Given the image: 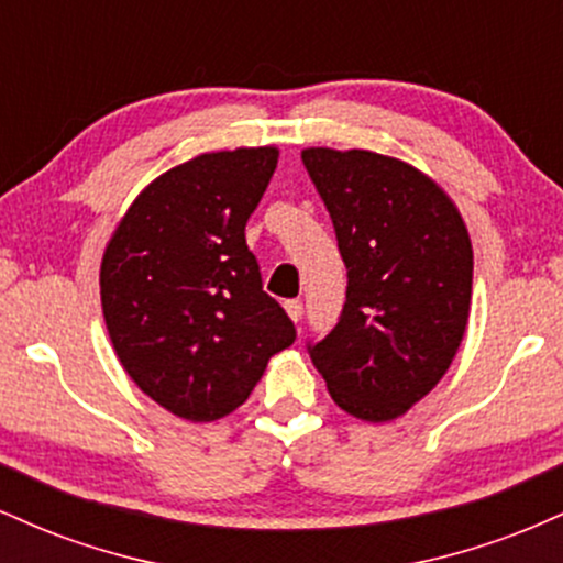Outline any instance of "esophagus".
I'll return each mask as SVG.
<instances>
[{"label":"esophagus","mask_w":563,"mask_h":563,"mask_svg":"<svg viewBox=\"0 0 563 563\" xmlns=\"http://www.w3.org/2000/svg\"><path fill=\"white\" fill-rule=\"evenodd\" d=\"M286 312H288L290 320L299 322L301 314H303V303H301L299 299H288V301H286Z\"/></svg>","instance_id":"34e87169"}]
</instances>
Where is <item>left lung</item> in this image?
<instances>
[{"instance_id":"left-lung-1","label":"left lung","mask_w":563,"mask_h":563,"mask_svg":"<svg viewBox=\"0 0 563 563\" xmlns=\"http://www.w3.org/2000/svg\"><path fill=\"white\" fill-rule=\"evenodd\" d=\"M346 264V301L309 357L341 410L384 423L426 397L461 346L474 251L461 214L402 161L307 147Z\"/></svg>"}]
</instances>
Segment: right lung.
<instances>
[{
  "instance_id": "obj_1",
  "label": "right lung",
  "mask_w": 563,
  "mask_h": 563,
  "mask_svg": "<svg viewBox=\"0 0 563 563\" xmlns=\"http://www.w3.org/2000/svg\"><path fill=\"white\" fill-rule=\"evenodd\" d=\"M275 166V147L174 166L129 206L102 256V314L121 365L187 421L241 407L269 357L296 341L245 245Z\"/></svg>"
}]
</instances>
